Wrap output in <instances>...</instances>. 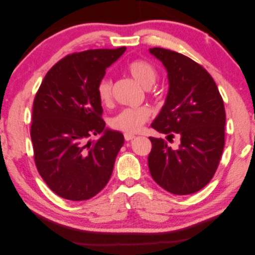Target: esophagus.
<instances>
[{
	"label": "esophagus",
	"mask_w": 255,
	"mask_h": 255,
	"mask_svg": "<svg viewBox=\"0 0 255 255\" xmlns=\"http://www.w3.org/2000/svg\"><path fill=\"white\" fill-rule=\"evenodd\" d=\"M134 138H135V135H133V134H125V139H126V141L132 140V139H134Z\"/></svg>",
	"instance_id": "esophagus-1"
}]
</instances>
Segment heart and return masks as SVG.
Instances as JSON below:
<instances>
[{"label": "heart", "mask_w": 255, "mask_h": 255, "mask_svg": "<svg viewBox=\"0 0 255 255\" xmlns=\"http://www.w3.org/2000/svg\"><path fill=\"white\" fill-rule=\"evenodd\" d=\"M130 76L144 88H149L157 79V70L151 63L143 59L132 60L127 66ZM97 95L103 105H111L113 102V81L109 76L98 82ZM151 110L148 106L125 109L111 120V126L114 129L120 130L126 134H135L139 132L144 123L150 119Z\"/></svg>", "instance_id": "heart-1"}]
</instances>
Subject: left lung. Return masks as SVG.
Masks as SVG:
<instances>
[{"instance_id":"1","label":"left lung","mask_w":255,"mask_h":255,"mask_svg":"<svg viewBox=\"0 0 255 255\" xmlns=\"http://www.w3.org/2000/svg\"><path fill=\"white\" fill-rule=\"evenodd\" d=\"M166 67L169 91L165 105L151 127L172 141L150 137L149 170L160 187L173 195H190L205 187L217 170L225 148L226 111L212 75L181 53L153 48Z\"/></svg>"}]
</instances>
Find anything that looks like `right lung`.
<instances>
[{
  "mask_svg": "<svg viewBox=\"0 0 255 255\" xmlns=\"http://www.w3.org/2000/svg\"><path fill=\"white\" fill-rule=\"evenodd\" d=\"M126 47L72 53L54 65L33 104L30 138L37 170L61 198L84 201L101 191L125 138L105 129L98 82ZM104 133L90 142L94 134Z\"/></svg>",
  "mask_w": 255,
  "mask_h": 255,
  "instance_id": "1",
  "label": "right lung"
}]
</instances>
